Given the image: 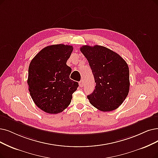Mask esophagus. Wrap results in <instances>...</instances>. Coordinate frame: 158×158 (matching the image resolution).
Listing matches in <instances>:
<instances>
[{
    "label": "esophagus",
    "mask_w": 158,
    "mask_h": 158,
    "mask_svg": "<svg viewBox=\"0 0 158 158\" xmlns=\"http://www.w3.org/2000/svg\"><path fill=\"white\" fill-rule=\"evenodd\" d=\"M79 85H80V87L84 86V80H81V81H79Z\"/></svg>",
    "instance_id": "obj_1"
}]
</instances>
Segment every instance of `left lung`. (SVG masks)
I'll use <instances>...</instances> for the list:
<instances>
[{
  "label": "left lung",
  "mask_w": 158,
  "mask_h": 158,
  "mask_svg": "<svg viewBox=\"0 0 158 158\" xmlns=\"http://www.w3.org/2000/svg\"><path fill=\"white\" fill-rule=\"evenodd\" d=\"M89 62L96 82L87 96L91 104L102 111L115 110L128 96L129 68L125 60L113 50L100 45L80 48Z\"/></svg>",
  "instance_id": "obj_1"
}]
</instances>
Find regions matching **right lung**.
<instances>
[{"instance_id":"1","label":"right lung","mask_w":158,"mask_h":158,"mask_svg":"<svg viewBox=\"0 0 158 158\" xmlns=\"http://www.w3.org/2000/svg\"><path fill=\"white\" fill-rule=\"evenodd\" d=\"M73 47L63 44L43 48L31 61L27 83L35 105L50 114L67 108L78 83L69 78L71 68L67 65Z\"/></svg>"}]
</instances>
